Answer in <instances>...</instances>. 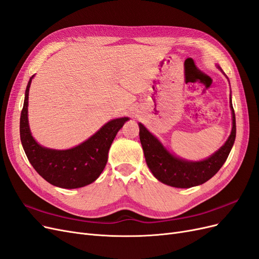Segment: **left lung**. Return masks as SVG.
I'll return each mask as SVG.
<instances>
[{
    "mask_svg": "<svg viewBox=\"0 0 259 259\" xmlns=\"http://www.w3.org/2000/svg\"><path fill=\"white\" fill-rule=\"evenodd\" d=\"M233 111V130L225 145L209 158L200 162H189L170 154L162 144L141 123H139V137L146 162L151 172L157 180L167 185L180 189L200 185L210 180L226 162L236 138V117L230 97Z\"/></svg>",
    "mask_w": 259,
    "mask_h": 259,
    "instance_id": "1",
    "label": "left lung"
}]
</instances>
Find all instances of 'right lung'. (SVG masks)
<instances>
[{
	"label": "right lung",
	"instance_id": "add662e5",
	"mask_svg": "<svg viewBox=\"0 0 259 259\" xmlns=\"http://www.w3.org/2000/svg\"><path fill=\"white\" fill-rule=\"evenodd\" d=\"M32 78L26 85L20 117V139L29 162L45 180L62 189H78L94 182L107 164L108 151L115 135L128 118L108 122L92 137L73 149L44 148L34 140L29 127L28 99Z\"/></svg>",
	"mask_w": 259,
	"mask_h": 259
}]
</instances>
